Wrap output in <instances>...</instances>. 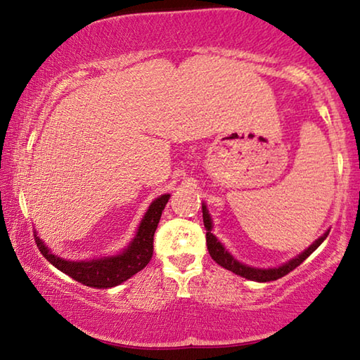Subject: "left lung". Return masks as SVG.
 I'll return each instance as SVG.
<instances>
[{
	"mask_svg": "<svg viewBox=\"0 0 360 360\" xmlns=\"http://www.w3.org/2000/svg\"><path fill=\"white\" fill-rule=\"evenodd\" d=\"M202 213H203V224H205V229H207V248H208V252H210L212 259L217 262L219 266L226 268V270L245 278V280L257 281V283L275 281V280H278V278H283L284 275H288L289 271H292L294 268H297L300 264H302V262L307 259V257L312 254L314 250H317L319 245L323 243V240L326 239V236H328V233H330V228H328L323 234L320 236L319 239H315L307 249L300 252V254L294 257V259L288 260L286 264H283L280 266H273V268H257V266L245 265V264H243V262H239L231 254V252L224 248V244L221 243V240H219L217 236L212 233L213 219L210 217V213H208V208L205 203H202Z\"/></svg>",
	"mask_w": 360,
	"mask_h": 360,
	"instance_id": "1",
	"label": "left lung"
}]
</instances>
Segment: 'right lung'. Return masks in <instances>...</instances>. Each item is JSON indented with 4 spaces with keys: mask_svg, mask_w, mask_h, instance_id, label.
I'll list each match as a JSON object with an SVG mask.
<instances>
[{
    "mask_svg": "<svg viewBox=\"0 0 360 360\" xmlns=\"http://www.w3.org/2000/svg\"><path fill=\"white\" fill-rule=\"evenodd\" d=\"M169 194H163L150 203L146 214L139 223L129 245L115 255L95 257L89 260H68L53 254L50 248L43 243L35 231V243L43 257L58 270L66 273L72 280L90 288H112L124 283L129 278L146 268L153 255V236L162 218Z\"/></svg>",
    "mask_w": 360,
    "mask_h": 360,
    "instance_id": "right-lung-1",
    "label": "right lung"
}]
</instances>
